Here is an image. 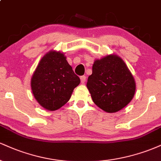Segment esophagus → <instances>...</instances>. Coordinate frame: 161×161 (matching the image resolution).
<instances>
[{"label": "esophagus", "mask_w": 161, "mask_h": 161, "mask_svg": "<svg viewBox=\"0 0 161 161\" xmlns=\"http://www.w3.org/2000/svg\"><path fill=\"white\" fill-rule=\"evenodd\" d=\"M80 79H81V82H82V84H85V82H86V77L85 76V75H82V76L80 77Z\"/></svg>", "instance_id": "esophagus-1"}]
</instances>
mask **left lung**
Instances as JSON below:
<instances>
[{"label": "left lung", "instance_id": "left-lung-1", "mask_svg": "<svg viewBox=\"0 0 161 161\" xmlns=\"http://www.w3.org/2000/svg\"><path fill=\"white\" fill-rule=\"evenodd\" d=\"M87 88L93 102L107 113H116L132 101L136 86L133 75L120 57L110 54L97 59Z\"/></svg>", "mask_w": 161, "mask_h": 161}]
</instances>
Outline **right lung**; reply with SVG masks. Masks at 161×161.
I'll list each match as a JSON object with an SVG mask.
<instances>
[{
  "label": "right lung",
  "mask_w": 161,
  "mask_h": 161,
  "mask_svg": "<svg viewBox=\"0 0 161 161\" xmlns=\"http://www.w3.org/2000/svg\"><path fill=\"white\" fill-rule=\"evenodd\" d=\"M80 79L68 64L64 53L50 51L41 59L32 79L35 98L42 108L53 111L69 101Z\"/></svg>",
  "instance_id": "right-lung-1"
}]
</instances>
